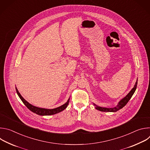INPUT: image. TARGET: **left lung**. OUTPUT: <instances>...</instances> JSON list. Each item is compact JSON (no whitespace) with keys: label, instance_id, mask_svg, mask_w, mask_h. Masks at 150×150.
<instances>
[{"label":"left lung","instance_id":"obj_1","mask_svg":"<svg viewBox=\"0 0 150 150\" xmlns=\"http://www.w3.org/2000/svg\"><path fill=\"white\" fill-rule=\"evenodd\" d=\"M137 83H138V79L135 83V85L134 87L131 90V91L127 94V95L124 97L123 99H122L119 103H118L117 105L115 108H101V107H98L96 105H95L96 107V109H97L98 110H100L101 112H116L117 111H118L119 110L122 109L123 107L127 103V102L129 101V100L131 99V98L132 97V96H133L134 93H135L137 87Z\"/></svg>","mask_w":150,"mask_h":150}]
</instances>
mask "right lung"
Instances as JSON below:
<instances>
[{
    "label": "right lung",
    "instance_id": "1",
    "mask_svg": "<svg viewBox=\"0 0 150 150\" xmlns=\"http://www.w3.org/2000/svg\"><path fill=\"white\" fill-rule=\"evenodd\" d=\"M16 93H17L18 96L19 97L21 100H22V101L23 102V103L25 104V105L27 107V108L33 112V113H36L40 116H49V115H52L58 113L63 111V110H65L67 108V106L69 102V99L65 104H64L63 105L59 107V108L53 109H46L40 108H37V107L34 106V105H31V104H30L28 102H27L22 96H21V95L20 94L19 91H18V89L16 88Z\"/></svg>",
    "mask_w": 150,
    "mask_h": 150
}]
</instances>
